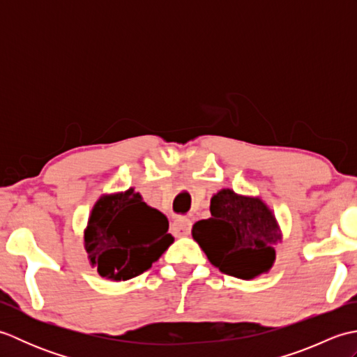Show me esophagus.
I'll use <instances>...</instances> for the list:
<instances>
[{"label": "esophagus", "mask_w": 357, "mask_h": 357, "mask_svg": "<svg viewBox=\"0 0 357 357\" xmlns=\"http://www.w3.org/2000/svg\"><path fill=\"white\" fill-rule=\"evenodd\" d=\"M170 229L174 236H188L192 230V221L188 218H176L172 222Z\"/></svg>", "instance_id": "obj_1"}]
</instances>
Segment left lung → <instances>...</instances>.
Masks as SVG:
<instances>
[{
    "label": "left lung",
    "mask_w": 357,
    "mask_h": 357,
    "mask_svg": "<svg viewBox=\"0 0 357 357\" xmlns=\"http://www.w3.org/2000/svg\"><path fill=\"white\" fill-rule=\"evenodd\" d=\"M210 213L193 225L192 234L215 267L245 280L273 267L275 245L282 236L275 215L259 198L222 188L211 198Z\"/></svg>",
    "instance_id": "left-lung-1"
}]
</instances>
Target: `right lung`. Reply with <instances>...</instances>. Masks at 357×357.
Wrapping results in <instances>:
<instances>
[{"label": "right lung", "mask_w": 357, "mask_h": 357, "mask_svg": "<svg viewBox=\"0 0 357 357\" xmlns=\"http://www.w3.org/2000/svg\"><path fill=\"white\" fill-rule=\"evenodd\" d=\"M167 231V218L128 188L96 201L84 231V248L100 276L127 280L149 270L173 244Z\"/></svg>", "instance_id": "obj_1"}]
</instances>
